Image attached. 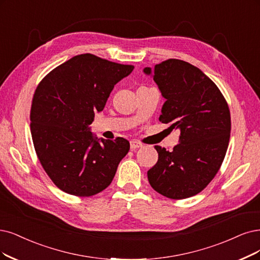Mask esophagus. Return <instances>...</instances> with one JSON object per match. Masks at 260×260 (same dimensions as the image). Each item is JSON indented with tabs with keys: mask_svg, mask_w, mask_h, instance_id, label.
Wrapping results in <instances>:
<instances>
[{
	"mask_svg": "<svg viewBox=\"0 0 260 260\" xmlns=\"http://www.w3.org/2000/svg\"><path fill=\"white\" fill-rule=\"evenodd\" d=\"M142 147V143L137 141V140H132L131 141V149L132 150H136L138 148H141Z\"/></svg>",
	"mask_w": 260,
	"mask_h": 260,
	"instance_id": "34e87169",
	"label": "esophagus"
}]
</instances>
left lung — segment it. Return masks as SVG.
Listing matches in <instances>:
<instances>
[{
	"mask_svg": "<svg viewBox=\"0 0 260 260\" xmlns=\"http://www.w3.org/2000/svg\"><path fill=\"white\" fill-rule=\"evenodd\" d=\"M166 100L159 121L179 129V145L171 152L155 146L156 164L148 171L149 183L171 199H184L203 190L224 160L232 129L227 102L216 84L198 67L169 59L145 67Z\"/></svg>",
	"mask_w": 260,
	"mask_h": 260,
	"instance_id": "1",
	"label": "left lung"
}]
</instances>
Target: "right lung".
<instances>
[{"instance_id":"1","label":"right lung","mask_w":260,"mask_h":260,"mask_svg":"<svg viewBox=\"0 0 260 260\" xmlns=\"http://www.w3.org/2000/svg\"><path fill=\"white\" fill-rule=\"evenodd\" d=\"M133 70L84 53L55 67L38 84L30 114L34 148L46 174L65 193L99 194L127 154L126 139H99L90 125L114 85Z\"/></svg>"}]
</instances>
